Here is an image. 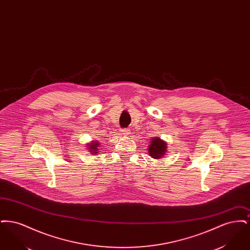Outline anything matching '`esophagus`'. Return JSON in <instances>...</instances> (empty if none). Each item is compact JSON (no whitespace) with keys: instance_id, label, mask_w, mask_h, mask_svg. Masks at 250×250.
Here are the masks:
<instances>
[{"instance_id":"esophagus-1","label":"esophagus","mask_w":250,"mask_h":250,"mask_svg":"<svg viewBox=\"0 0 250 250\" xmlns=\"http://www.w3.org/2000/svg\"><path fill=\"white\" fill-rule=\"evenodd\" d=\"M123 134H124V136H129L130 135V130L125 129V130H123Z\"/></svg>"}]
</instances>
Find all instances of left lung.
Wrapping results in <instances>:
<instances>
[{
	"label": "left lung",
	"mask_w": 250,
	"mask_h": 250,
	"mask_svg": "<svg viewBox=\"0 0 250 250\" xmlns=\"http://www.w3.org/2000/svg\"><path fill=\"white\" fill-rule=\"evenodd\" d=\"M150 145L148 146V154L149 155L151 156V157H153V158H155V159H160V158H162L165 154H166L167 152V143L165 141H163V140H161L160 138H153L152 139V141L150 142Z\"/></svg>",
	"instance_id": "1"
}]
</instances>
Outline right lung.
<instances>
[{"instance_id": "1", "label": "right lung", "mask_w": 250, "mask_h": 250, "mask_svg": "<svg viewBox=\"0 0 250 250\" xmlns=\"http://www.w3.org/2000/svg\"><path fill=\"white\" fill-rule=\"evenodd\" d=\"M98 147L99 146V143L97 141H93L91 143H88L87 144V150L92 154V155H98L99 152H98Z\"/></svg>"}]
</instances>
